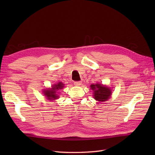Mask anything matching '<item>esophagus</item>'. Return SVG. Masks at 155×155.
I'll use <instances>...</instances> for the list:
<instances>
[{
    "label": "esophagus",
    "mask_w": 155,
    "mask_h": 155,
    "mask_svg": "<svg viewBox=\"0 0 155 155\" xmlns=\"http://www.w3.org/2000/svg\"><path fill=\"white\" fill-rule=\"evenodd\" d=\"M74 84L75 85V86H81V85L82 84V82L81 81H76L74 83Z\"/></svg>",
    "instance_id": "1"
}]
</instances>
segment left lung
Returning a JSON list of instances; mask_svg holds the SVG:
<instances>
[{
  "instance_id": "obj_1",
  "label": "left lung",
  "mask_w": 155,
  "mask_h": 155,
  "mask_svg": "<svg viewBox=\"0 0 155 155\" xmlns=\"http://www.w3.org/2000/svg\"><path fill=\"white\" fill-rule=\"evenodd\" d=\"M90 87L94 91V98L98 102L107 101L111 96L112 92L110 88L103 84L98 83L93 84Z\"/></svg>"
}]
</instances>
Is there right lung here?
Returning a JSON list of instances; mask_svg holds the SVG:
<instances>
[{"label":"right lung","mask_w":155,"mask_h":155,"mask_svg":"<svg viewBox=\"0 0 155 155\" xmlns=\"http://www.w3.org/2000/svg\"><path fill=\"white\" fill-rule=\"evenodd\" d=\"M64 87V84L59 82L58 83L54 84L52 86V88H49L48 89H45L43 91V94L46 97V98L49 101H54L58 98V91L62 89Z\"/></svg>","instance_id":"right-lung-1"}]
</instances>
